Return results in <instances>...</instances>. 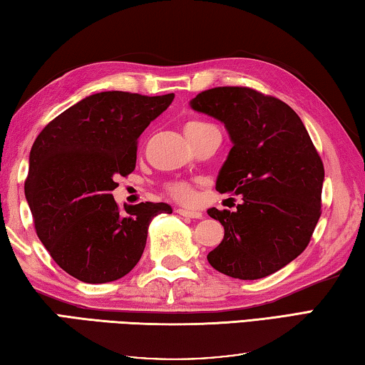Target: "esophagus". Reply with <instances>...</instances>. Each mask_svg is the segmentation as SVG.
I'll return each mask as SVG.
<instances>
[{
    "label": "esophagus",
    "mask_w": 365,
    "mask_h": 365,
    "mask_svg": "<svg viewBox=\"0 0 365 365\" xmlns=\"http://www.w3.org/2000/svg\"><path fill=\"white\" fill-rule=\"evenodd\" d=\"M177 212L180 214V216L190 217V219H201V217H203V214H201V211H196V210H182V207H178Z\"/></svg>",
    "instance_id": "34e87169"
}]
</instances>
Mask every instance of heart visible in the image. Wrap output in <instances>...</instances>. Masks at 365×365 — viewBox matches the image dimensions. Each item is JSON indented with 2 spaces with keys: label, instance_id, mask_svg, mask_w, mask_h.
Instances as JSON below:
<instances>
[{
  "label": "heart",
  "instance_id": "1",
  "mask_svg": "<svg viewBox=\"0 0 365 365\" xmlns=\"http://www.w3.org/2000/svg\"><path fill=\"white\" fill-rule=\"evenodd\" d=\"M206 125H207V123H205V121H188V123L185 125L183 131L200 130V128H203V126H206ZM169 192H170L172 196H175V198L183 200V201L192 200V196H193L192 188H190L187 183H180V182L170 183V185H169Z\"/></svg>",
  "mask_w": 365,
  "mask_h": 365
}]
</instances>
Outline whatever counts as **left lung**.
Here are the masks:
<instances>
[{"mask_svg":"<svg viewBox=\"0 0 365 365\" xmlns=\"http://www.w3.org/2000/svg\"><path fill=\"white\" fill-rule=\"evenodd\" d=\"M190 107L224 123L232 149L216 190L242 196L235 211L207 210L224 225L207 262L237 279L276 273L305 250L322 214L325 170L302 120L287 103L250 88L205 91Z\"/></svg>","mask_w":365,"mask_h":365,"instance_id":"1","label":"left lung"}]
</instances>
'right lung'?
Listing matches in <instances>:
<instances>
[{
	"instance_id": "1",
	"label": "right lung",
	"mask_w": 365,
	"mask_h": 365,
	"mask_svg": "<svg viewBox=\"0 0 365 365\" xmlns=\"http://www.w3.org/2000/svg\"><path fill=\"white\" fill-rule=\"evenodd\" d=\"M173 94L107 91L84 97L45 126L29 155L24 192L38 239L61 269L89 284L135 268L148 229L167 203L123 205L115 178L136 167V141Z\"/></svg>"
}]
</instances>
